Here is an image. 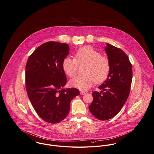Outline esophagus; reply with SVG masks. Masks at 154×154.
<instances>
[{
    "label": "esophagus",
    "instance_id": "esophagus-1",
    "mask_svg": "<svg viewBox=\"0 0 154 154\" xmlns=\"http://www.w3.org/2000/svg\"><path fill=\"white\" fill-rule=\"evenodd\" d=\"M80 94L81 95H84V94H85V92L84 91H81L80 92Z\"/></svg>",
    "mask_w": 154,
    "mask_h": 154
}]
</instances>
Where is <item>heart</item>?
Returning <instances> with one entry per match:
<instances>
[{"label": "heart", "instance_id": "heart-1", "mask_svg": "<svg viewBox=\"0 0 154 154\" xmlns=\"http://www.w3.org/2000/svg\"><path fill=\"white\" fill-rule=\"evenodd\" d=\"M87 64L83 76H77L70 81V85L81 90H86L95 82H105L110 72V62L107 57L102 56L90 46L80 48L75 54V59L67 57L62 63L64 72L69 77H74L77 72L79 65Z\"/></svg>", "mask_w": 154, "mask_h": 154}]
</instances>
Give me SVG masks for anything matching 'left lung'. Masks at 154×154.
Segmentation results:
<instances>
[{
  "instance_id": "obj_1",
  "label": "left lung",
  "mask_w": 154,
  "mask_h": 154,
  "mask_svg": "<svg viewBox=\"0 0 154 154\" xmlns=\"http://www.w3.org/2000/svg\"><path fill=\"white\" fill-rule=\"evenodd\" d=\"M105 51L110 62V72L105 82L92 92L93 100L89 106L91 113L100 120L116 116L126 101L132 82V65L122 49L106 44Z\"/></svg>"
}]
</instances>
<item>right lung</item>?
Wrapping results in <instances>:
<instances>
[{
    "label": "right lung",
    "instance_id": "right-lung-1",
    "mask_svg": "<svg viewBox=\"0 0 154 154\" xmlns=\"http://www.w3.org/2000/svg\"><path fill=\"white\" fill-rule=\"evenodd\" d=\"M69 53L67 44L50 41L31 54L26 66L28 97L38 116L49 123H57L70 111V102L80 91L63 88L67 79L62 63Z\"/></svg>",
    "mask_w": 154,
    "mask_h": 154
}]
</instances>
